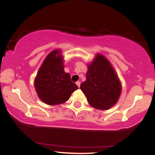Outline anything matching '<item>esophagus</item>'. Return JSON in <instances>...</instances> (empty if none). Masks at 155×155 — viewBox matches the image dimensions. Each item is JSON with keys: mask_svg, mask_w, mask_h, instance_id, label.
<instances>
[{"mask_svg": "<svg viewBox=\"0 0 155 155\" xmlns=\"http://www.w3.org/2000/svg\"><path fill=\"white\" fill-rule=\"evenodd\" d=\"M76 85L78 86V87H80V84H81V83H80V81H76Z\"/></svg>", "mask_w": 155, "mask_h": 155, "instance_id": "obj_1", "label": "esophagus"}]
</instances>
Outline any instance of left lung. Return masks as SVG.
<instances>
[{
  "instance_id": "left-lung-1",
  "label": "left lung",
  "mask_w": 155,
  "mask_h": 155,
  "mask_svg": "<svg viewBox=\"0 0 155 155\" xmlns=\"http://www.w3.org/2000/svg\"><path fill=\"white\" fill-rule=\"evenodd\" d=\"M87 79L80 86L92 107L105 110L118 102L122 86L118 74L108 60L97 53L87 65Z\"/></svg>"
}]
</instances>
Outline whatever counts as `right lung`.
<instances>
[{
    "mask_svg": "<svg viewBox=\"0 0 155 155\" xmlns=\"http://www.w3.org/2000/svg\"><path fill=\"white\" fill-rule=\"evenodd\" d=\"M61 50L55 49L46 56L37 71L34 81L35 90L47 105L64 103L78 89L71 80L70 74L65 72Z\"/></svg>",
    "mask_w": 155,
    "mask_h": 155,
    "instance_id": "obj_1",
    "label": "right lung"
}]
</instances>
